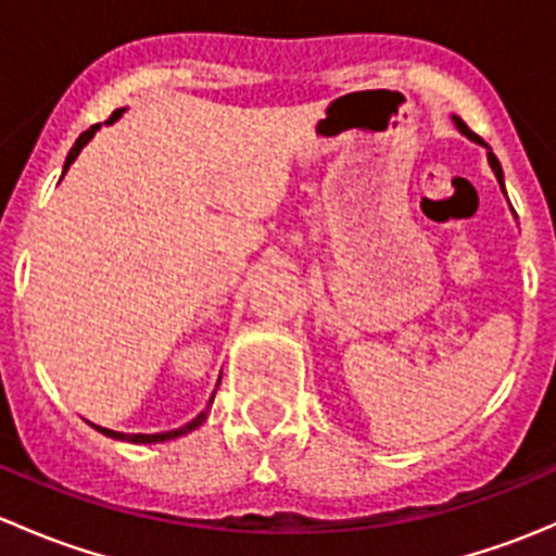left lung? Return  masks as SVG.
I'll return each mask as SVG.
<instances>
[{
	"label": "left lung",
	"mask_w": 556,
	"mask_h": 556,
	"mask_svg": "<svg viewBox=\"0 0 556 556\" xmlns=\"http://www.w3.org/2000/svg\"><path fill=\"white\" fill-rule=\"evenodd\" d=\"M452 121H454V126H457V131H459V134H463V137H468V139H470V142H476V144H484V148H486V161H490L492 172H495L497 182H501L503 193H506V185H503V169H501V161H497V159H495V153H492V150H490V144H486V142H484V139H481V137H476V134H473V131H470V128H468V126H465V123H463V121H459V117H457V115H454V117H452Z\"/></svg>",
	"instance_id": "left-lung-1"
}]
</instances>
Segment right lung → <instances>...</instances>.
<instances>
[{
  "label": "right lung",
  "mask_w": 556,
  "mask_h": 556,
  "mask_svg": "<svg viewBox=\"0 0 556 556\" xmlns=\"http://www.w3.org/2000/svg\"><path fill=\"white\" fill-rule=\"evenodd\" d=\"M123 112H126V106H121V110H115V112H112V117H110V121H106V126H112V123H115L117 117L123 115ZM99 128H102V123H97V126H91V128H88V131H83L80 137H77V142L72 144L70 155H66V161H64V174H66V169H70L72 164H75V159H77V155H80V150L86 148L88 142H91V139H93V134H97ZM212 401H215V395L210 397V406H212ZM210 406H206L204 412L199 414V417H195V419H190L188 425H182V428H177V430H166V433H153V435H148V433H117V430H106V428H99V425H93V428H97L99 433L110 435V439H115V441H128V444H161V441H172V439H179V435H188L190 430H195V428H199V425H204L206 414H210Z\"/></svg>",
  "instance_id": "right-lung-1"
}]
</instances>
